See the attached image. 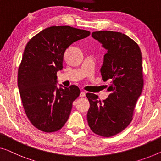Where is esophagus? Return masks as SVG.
<instances>
[{"label":"esophagus","instance_id":"esophagus-1","mask_svg":"<svg viewBox=\"0 0 161 161\" xmlns=\"http://www.w3.org/2000/svg\"><path fill=\"white\" fill-rule=\"evenodd\" d=\"M85 92H83V91H81V92H80V97H84L85 96Z\"/></svg>","mask_w":161,"mask_h":161}]
</instances>
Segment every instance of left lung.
Here are the masks:
<instances>
[{
    "instance_id": "8db88e82",
    "label": "left lung",
    "mask_w": 161,
    "mask_h": 161,
    "mask_svg": "<svg viewBox=\"0 0 161 161\" xmlns=\"http://www.w3.org/2000/svg\"><path fill=\"white\" fill-rule=\"evenodd\" d=\"M92 36L108 50L100 72L103 80L109 82L110 94L103 101L95 94H86L90 104L87 122L95 134L110 137L124 130L133 119L144 85L142 53L137 43L123 33L98 31Z\"/></svg>"
}]
</instances>
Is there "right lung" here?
Segmentation results:
<instances>
[{
  "mask_svg": "<svg viewBox=\"0 0 161 161\" xmlns=\"http://www.w3.org/2000/svg\"><path fill=\"white\" fill-rule=\"evenodd\" d=\"M90 35L89 31L69 26H53L26 45L18 70V87L25 114L39 130L58 131L68 120L80 90L76 85L58 88L56 74L63 69L66 48Z\"/></svg>",
  "mask_w": 161,
  "mask_h": 161,
  "instance_id": "obj_1",
  "label": "right lung"
}]
</instances>
